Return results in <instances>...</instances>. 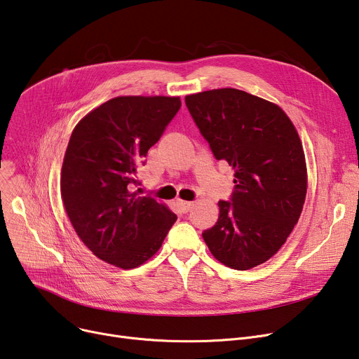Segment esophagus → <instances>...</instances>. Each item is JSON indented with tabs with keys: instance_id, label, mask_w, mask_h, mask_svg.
<instances>
[{
	"instance_id": "obj_1",
	"label": "esophagus",
	"mask_w": 359,
	"mask_h": 359,
	"mask_svg": "<svg viewBox=\"0 0 359 359\" xmlns=\"http://www.w3.org/2000/svg\"><path fill=\"white\" fill-rule=\"evenodd\" d=\"M177 203L180 205V208H182L183 212H189L192 210V206H194V202H191V201H182V199H179Z\"/></svg>"
}]
</instances>
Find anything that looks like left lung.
<instances>
[{"label": "left lung", "instance_id": "left-lung-1", "mask_svg": "<svg viewBox=\"0 0 359 359\" xmlns=\"http://www.w3.org/2000/svg\"><path fill=\"white\" fill-rule=\"evenodd\" d=\"M217 160L234 168V192L202 237L225 266L248 271L269 260L291 234L307 194L298 132L278 104L237 88L184 97Z\"/></svg>", "mask_w": 359, "mask_h": 359}]
</instances>
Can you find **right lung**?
<instances>
[{
  "label": "right lung",
  "mask_w": 359,
  "mask_h": 359,
  "mask_svg": "<svg viewBox=\"0 0 359 359\" xmlns=\"http://www.w3.org/2000/svg\"><path fill=\"white\" fill-rule=\"evenodd\" d=\"M182 106L180 97L121 96L74 128L62 163L67 215L94 256L122 269L153 257L177 217L138 196L137 170Z\"/></svg>",
  "instance_id": "obj_1"
}]
</instances>
